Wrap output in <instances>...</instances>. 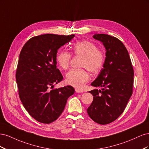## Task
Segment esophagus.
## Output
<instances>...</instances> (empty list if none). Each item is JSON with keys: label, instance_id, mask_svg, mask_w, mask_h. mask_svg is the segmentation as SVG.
I'll use <instances>...</instances> for the list:
<instances>
[{"label": "esophagus", "instance_id": "1", "mask_svg": "<svg viewBox=\"0 0 149 149\" xmlns=\"http://www.w3.org/2000/svg\"><path fill=\"white\" fill-rule=\"evenodd\" d=\"M75 92L77 93H81L83 92V90L79 89H75Z\"/></svg>", "mask_w": 149, "mask_h": 149}]
</instances>
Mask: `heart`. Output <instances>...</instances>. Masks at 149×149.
<instances>
[{
	"label": "heart",
	"instance_id": "b5f03b06",
	"mask_svg": "<svg viewBox=\"0 0 149 149\" xmlns=\"http://www.w3.org/2000/svg\"><path fill=\"white\" fill-rule=\"evenodd\" d=\"M72 53L76 56L82 57L80 67L86 69L71 70L67 73L66 81L67 84L77 88H81L89 80V74L87 69L91 73H97L102 68L104 56L102 52L97 49L94 43L83 40L74 44ZM71 56L70 52L62 50L56 56V61L59 66L63 70L69 68Z\"/></svg>",
	"mask_w": 149,
	"mask_h": 149
}]
</instances>
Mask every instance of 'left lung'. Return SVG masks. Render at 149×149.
Instances as JSON below:
<instances>
[{
  "label": "left lung",
  "mask_w": 149,
  "mask_h": 149,
  "mask_svg": "<svg viewBox=\"0 0 149 149\" xmlns=\"http://www.w3.org/2000/svg\"><path fill=\"white\" fill-rule=\"evenodd\" d=\"M93 38L102 43L106 52L103 68L91 83L102 89L89 91L93 101L87 112L95 123L104 125L114 121L124 112L132 94L134 70L129 53L120 40L102 33L94 35Z\"/></svg>",
  "instance_id": "1"
}]
</instances>
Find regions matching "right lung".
<instances>
[{"label":"right lung","mask_w":149,"mask_h":149,"mask_svg":"<svg viewBox=\"0 0 149 149\" xmlns=\"http://www.w3.org/2000/svg\"><path fill=\"white\" fill-rule=\"evenodd\" d=\"M74 37L36 36L26 42L20 52L15 75L19 95L29 114L41 123L56 120L63 111L68 98L74 93L71 86L49 89L63 78L56 68L58 49Z\"/></svg>","instance_id":"1"}]
</instances>
